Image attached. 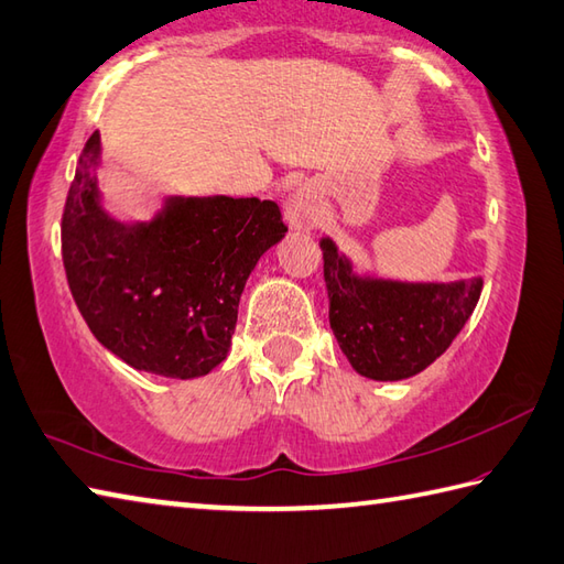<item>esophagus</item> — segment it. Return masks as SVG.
Returning a JSON list of instances; mask_svg holds the SVG:
<instances>
[{
    "mask_svg": "<svg viewBox=\"0 0 564 564\" xmlns=\"http://www.w3.org/2000/svg\"><path fill=\"white\" fill-rule=\"evenodd\" d=\"M315 217H317V205H315V197L311 191H295L289 203H285V223H289L291 229H311L315 225Z\"/></svg>",
    "mask_w": 564,
    "mask_h": 564,
    "instance_id": "obj_1",
    "label": "esophagus"
}]
</instances>
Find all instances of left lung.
Wrapping results in <instances>:
<instances>
[{"label":"left lung","instance_id":"1","mask_svg":"<svg viewBox=\"0 0 564 564\" xmlns=\"http://www.w3.org/2000/svg\"><path fill=\"white\" fill-rule=\"evenodd\" d=\"M329 327L351 369L373 381H401L427 369L479 303V275L462 281H403L357 271L329 237L319 239Z\"/></svg>","mask_w":564,"mask_h":564}]
</instances>
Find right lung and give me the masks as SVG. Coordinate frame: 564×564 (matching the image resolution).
Returning <instances> with one entry per match:
<instances>
[{
	"label": "right lung",
	"instance_id": "obj_1",
	"mask_svg": "<svg viewBox=\"0 0 564 564\" xmlns=\"http://www.w3.org/2000/svg\"><path fill=\"white\" fill-rule=\"evenodd\" d=\"M87 139L63 209V267L87 327L129 367L197 379L227 359L249 273L285 237L259 197L169 195L151 219H119Z\"/></svg>",
	"mask_w": 564,
	"mask_h": 564
}]
</instances>
